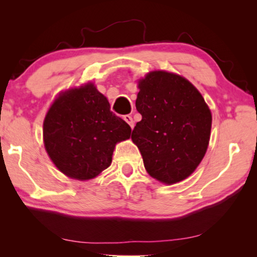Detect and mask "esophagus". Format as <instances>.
<instances>
[{"mask_svg":"<svg viewBox=\"0 0 257 257\" xmlns=\"http://www.w3.org/2000/svg\"><path fill=\"white\" fill-rule=\"evenodd\" d=\"M124 120L127 122L130 126H131V128H133V126H135V121H133V119H132L131 115H130V114L124 115Z\"/></svg>","mask_w":257,"mask_h":257,"instance_id":"esophagus-1","label":"esophagus"}]
</instances>
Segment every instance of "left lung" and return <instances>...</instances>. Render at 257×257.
I'll return each mask as SVG.
<instances>
[{
    "label": "left lung",
    "mask_w": 257,
    "mask_h": 257,
    "mask_svg": "<svg viewBox=\"0 0 257 257\" xmlns=\"http://www.w3.org/2000/svg\"><path fill=\"white\" fill-rule=\"evenodd\" d=\"M136 107L142 120L131 138L151 177L171 185L189 177L208 147L212 114L184 77L153 71L139 80Z\"/></svg>",
    "instance_id": "left-lung-1"
}]
</instances>
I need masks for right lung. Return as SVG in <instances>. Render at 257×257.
I'll return each mask as SVG.
<instances>
[{
    "label": "right lung",
    "mask_w": 257,
    "mask_h": 257,
    "mask_svg": "<svg viewBox=\"0 0 257 257\" xmlns=\"http://www.w3.org/2000/svg\"><path fill=\"white\" fill-rule=\"evenodd\" d=\"M131 127L110 110L93 84L62 93L45 115V150L56 167L70 178L89 180L110 166L118 142Z\"/></svg>",
    "instance_id": "right-lung-1"
}]
</instances>
